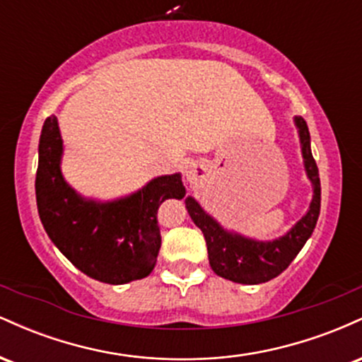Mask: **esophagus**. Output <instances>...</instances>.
I'll return each mask as SVG.
<instances>
[{
	"mask_svg": "<svg viewBox=\"0 0 362 362\" xmlns=\"http://www.w3.org/2000/svg\"><path fill=\"white\" fill-rule=\"evenodd\" d=\"M202 173H204V168H202V165L195 163V161H192V163H189L185 167V178L189 184H197V182L202 178Z\"/></svg>",
	"mask_w": 362,
	"mask_h": 362,
	"instance_id": "obj_1",
	"label": "esophagus"
}]
</instances>
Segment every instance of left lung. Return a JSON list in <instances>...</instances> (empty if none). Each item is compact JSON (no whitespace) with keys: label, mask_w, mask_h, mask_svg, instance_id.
<instances>
[{"label":"left lung","mask_w":362,"mask_h":362,"mask_svg":"<svg viewBox=\"0 0 362 362\" xmlns=\"http://www.w3.org/2000/svg\"><path fill=\"white\" fill-rule=\"evenodd\" d=\"M294 126L300 136L303 165L313 189V197L308 211L293 224V228H289L288 233L265 242L250 238L221 226V223L207 214L192 195L185 199L187 213L192 218L195 226L201 228L204 233L211 269L223 279H230L238 284H260L274 279L288 269L317 226L322 201L318 167L311 155L310 131L305 119L296 115Z\"/></svg>","instance_id":"8db88e82"}]
</instances>
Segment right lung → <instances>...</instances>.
<instances>
[{"mask_svg":"<svg viewBox=\"0 0 362 362\" xmlns=\"http://www.w3.org/2000/svg\"><path fill=\"white\" fill-rule=\"evenodd\" d=\"M62 153L59 124L52 115L40 132L35 177L37 209L51 242L91 279L127 284L149 276L161 247L158 207L167 199L184 197L180 173L151 178L124 197L97 201L66 182Z\"/></svg>","mask_w":362,"mask_h":362,"instance_id":"obj_1","label":"right lung"}]
</instances>
